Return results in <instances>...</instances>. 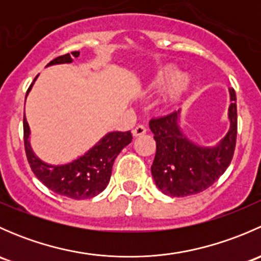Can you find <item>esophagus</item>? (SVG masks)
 <instances>
[{
  "mask_svg": "<svg viewBox=\"0 0 261 261\" xmlns=\"http://www.w3.org/2000/svg\"><path fill=\"white\" fill-rule=\"evenodd\" d=\"M144 134H146V127L144 125H138L133 130V135L135 136V138H138V136H141L144 135Z\"/></svg>",
  "mask_w": 261,
  "mask_h": 261,
  "instance_id": "obj_1",
  "label": "esophagus"
}]
</instances>
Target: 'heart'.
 <instances>
[{"label": "heart", "instance_id": "1", "mask_svg": "<svg viewBox=\"0 0 261 261\" xmlns=\"http://www.w3.org/2000/svg\"><path fill=\"white\" fill-rule=\"evenodd\" d=\"M169 81L171 83L167 87V89H165L162 96V101L167 105L178 101L181 94L188 89L189 83H191V80H189L186 73L178 74V70L175 67H165L160 69L150 80L149 87L150 88H160V87L169 83Z\"/></svg>", "mask_w": 261, "mask_h": 261}]
</instances>
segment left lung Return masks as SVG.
I'll return each instance as SVG.
<instances>
[{
	"label": "left lung",
	"mask_w": 261,
	"mask_h": 261,
	"mask_svg": "<svg viewBox=\"0 0 261 261\" xmlns=\"http://www.w3.org/2000/svg\"><path fill=\"white\" fill-rule=\"evenodd\" d=\"M230 92V128L215 146H202L187 138L180 128V110L149 122L156 141L151 174L162 193L187 197L201 193L225 173L232 160L238 135L236 94Z\"/></svg>",
	"instance_id": "8db88e82"
}]
</instances>
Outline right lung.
<instances>
[{
  "mask_svg": "<svg viewBox=\"0 0 261 261\" xmlns=\"http://www.w3.org/2000/svg\"><path fill=\"white\" fill-rule=\"evenodd\" d=\"M73 57H80V51H73L72 55L65 54L55 58L46 67L72 63ZM36 78L28 89L26 96L33 88ZM131 140L133 135L130 131H112L106 134L96 145L92 146L88 151L73 162L67 164H49L43 162L34 152L30 144V127L26 118L23 117V141L31 170L50 191L73 199L92 198L106 188L111 178L115 159L121 150L131 143Z\"/></svg>",
  "mask_w": 261,
  "mask_h": 261,
  "instance_id": "1",
  "label": "right lung"
}]
</instances>
